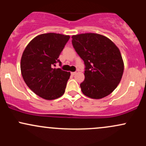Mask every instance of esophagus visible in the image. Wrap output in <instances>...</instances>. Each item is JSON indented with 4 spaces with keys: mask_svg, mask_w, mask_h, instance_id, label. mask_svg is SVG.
<instances>
[{
    "mask_svg": "<svg viewBox=\"0 0 146 146\" xmlns=\"http://www.w3.org/2000/svg\"><path fill=\"white\" fill-rule=\"evenodd\" d=\"M76 72H71V75H75V74H76Z\"/></svg>",
    "mask_w": 146,
    "mask_h": 146,
    "instance_id": "esophagus-1",
    "label": "esophagus"
}]
</instances>
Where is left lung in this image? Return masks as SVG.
<instances>
[{"mask_svg":"<svg viewBox=\"0 0 146 146\" xmlns=\"http://www.w3.org/2000/svg\"><path fill=\"white\" fill-rule=\"evenodd\" d=\"M75 51L84 62V80L80 84L83 94L102 99L113 91L121 81L124 64L119 49L109 38L98 33L72 36Z\"/></svg>","mask_w":146,"mask_h":146,"instance_id":"obj_1","label":"left lung"}]
</instances>
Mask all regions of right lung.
Here are the masks:
<instances>
[{"label":"right lung","instance_id":"1","mask_svg":"<svg viewBox=\"0 0 146 146\" xmlns=\"http://www.w3.org/2000/svg\"><path fill=\"white\" fill-rule=\"evenodd\" d=\"M70 36L48 33L38 35L23 51L21 70L25 82L40 98L52 100L65 92L70 72L56 68V64Z\"/></svg>","mask_w":146,"mask_h":146}]
</instances>
